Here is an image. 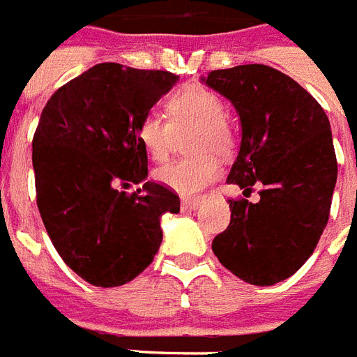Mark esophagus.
<instances>
[{
	"instance_id": "1",
	"label": "esophagus",
	"mask_w": 357,
	"mask_h": 357,
	"mask_svg": "<svg viewBox=\"0 0 357 357\" xmlns=\"http://www.w3.org/2000/svg\"><path fill=\"white\" fill-rule=\"evenodd\" d=\"M181 205H182V208H188V211H195V208H199L201 201L199 199H182Z\"/></svg>"
}]
</instances>
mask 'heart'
Returning a JSON list of instances; mask_svg holds the SVG:
<instances>
[{
	"instance_id": "1",
	"label": "heart",
	"mask_w": 357,
	"mask_h": 357,
	"mask_svg": "<svg viewBox=\"0 0 357 357\" xmlns=\"http://www.w3.org/2000/svg\"><path fill=\"white\" fill-rule=\"evenodd\" d=\"M167 116L150 112L137 124V139L154 162H163L171 152L175 133L192 130L186 149L192 156L156 169V181L182 195H195L216 181L218 156L233 149V133L227 124L224 101L201 86L182 88L167 99Z\"/></svg>"
}]
</instances>
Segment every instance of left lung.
<instances>
[{"instance_id":"left-lung-1","label":"left lung","mask_w":357,"mask_h":357,"mask_svg":"<svg viewBox=\"0 0 357 357\" xmlns=\"http://www.w3.org/2000/svg\"><path fill=\"white\" fill-rule=\"evenodd\" d=\"M203 82L231 101L241 149L227 182L258 203L229 199L231 222L213 241L218 261L254 286L291 277L320 241L337 182L331 126L320 103L269 66L211 71Z\"/></svg>"}]
</instances>
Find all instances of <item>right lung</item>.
Masks as SVG:
<instances>
[{
  "instance_id": "add662e5",
  "label": "right lung",
  "mask_w": 357,
  "mask_h": 357,
  "mask_svg": "<svg viewBox=\"0 0 357 357\" xmlns=\"http://www.w3.org/2000/svg\"><path fill=\"white\" fill-rule=\"evenodd\" d=\"M178 77L98 63L56 90L33 135L37 207L52 245L99 288L143 273L160 250V220L181 211L171 190L146 181L137 124ZM144 182L131 196L118 185Z\"/></svg>"
}]
</instances>
